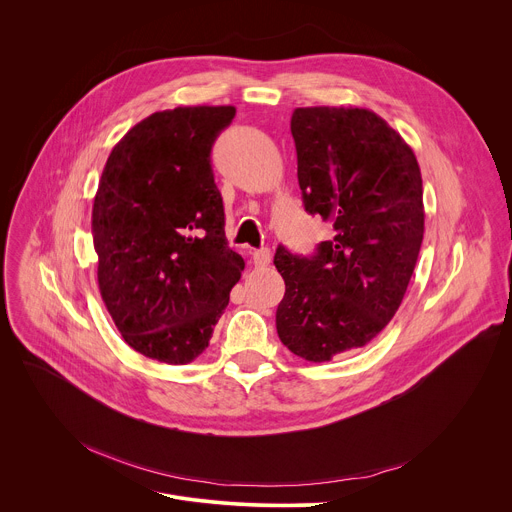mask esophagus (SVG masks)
I'll list each match as a JSON object with an SVG mask.
<instances>
[{"mask_svg":"<svg viewBox=\"0 0 512 512\" xmlns=\"http://www.w3.org/2000/svg\"><path fill=\"white\" fill-rule=\"evenodd\" d=\"M253 263L255 267H265L271 263V251L269 249H259L253 253Z\"/></svg>","mask_w":512,"mask_h":512,"instance_id":"34e87169","label":"esophagus"}]
</instances>
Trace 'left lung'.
Here are the masks:
<instances>
[{"label":"left lung","instance_id":"1","mask_svg":"<svg viewBox=\"0 0 512 512\" xmlns=\"http://www.w3.org/2000/svg\"><path fill=\"white\" fill-rule=\"evenodd\" d=\"M292 136L304 208L335 228L312 257L277 247L286 282L280 341L331 361L378 337L406 294L425 235L423 177L412 149L365 108H296Z\"/></svg>","mask_w":512,"mask_h":512}]
</instances>
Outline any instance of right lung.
Wrapping results in <instances>:
<instances>
[{
  "instance_id": "right-lung-1",
  "label": "right lung",
  "mask_w": 512,
  "mask_h": 512,
  "mask_svg": "<svg viewBox=\"0 0 512 512\" xmlns=\"http://www.w3.org/2000/svg\"><path fill=\"white\" fill-rule=\"evenodd\" d=\"M235 106H181L134 124L112 149L91 210L102 300L124 341L192 363L245 261L224 237L212 143Z\"/></svg>"
}]
</instances>
